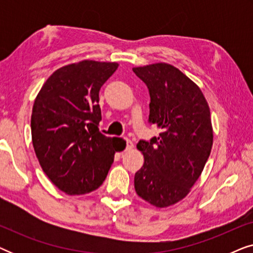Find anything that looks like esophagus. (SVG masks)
Here are the masks:
<instances>
[{"mask_svg": "<svg viewBox=\"0 0 253 253\" xmlns=\"http://www.w3.org/2000/svg\"><path fill=\"white\" fill-rule=\"evenodd\" d=\"M133 147H134V145H133L132 141H131L130 139H126V151H131Z\"/></svg>", "mask_w": 253, "mask_h": 253, "instance_id": "obj_1", "label": "esophagus"}]
</instances>
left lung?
Here are the masks:
<instances>
[{
  "instance_id": "left-lung-1",
  "label": "left lung",
  "mask_w": 253,
  "mask_h": 253,
  "mask_svg": "<svg viewBox=\"0 0 253 253\" xmlns=\"http://www.w3.org/2000/svg\"><path fill=\"white\" fill-rule=\"evenodd\" d=\"M150 91L152 124L161 130L137 148L144 165L134 175L137 195L158 209L188 196L211 154L213 126L199 86L174 65L154 63L132 69Z\"/></svg>"
}]
</instances>
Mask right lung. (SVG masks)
Returning a JSON list of instances; mask_svg holds the SVG:
<instances>
[{
  "instance_id": "add662e5",
  "label": "right lung",
  "mask_w": 253,
  "mask_h": 253,
  "mask_svg": "<svg viewBox=\"0 0 253 253\" xmlns=\"http://www.w3.org/2000/svg\"><path fill=\"white\" fill-rule=\"evenodd\" d=\"M119 63L84 60L49 76L38 93L31 116L34 152L51 183L70 196L102 184L120 143L99 131V91Z\"/></svg>"
}]
</instances>
